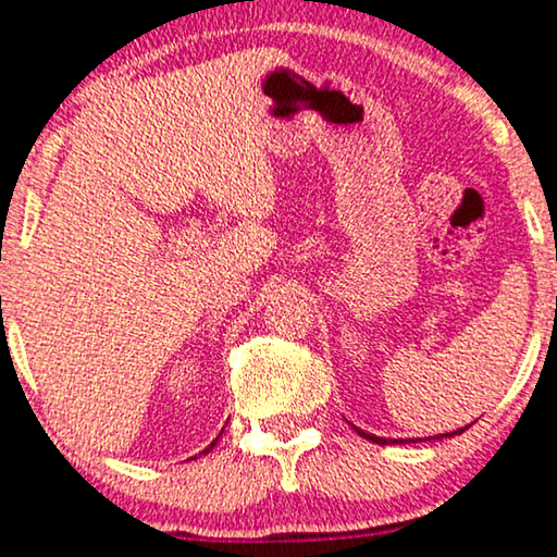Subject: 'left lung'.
Listing matches in <instances>:
<instances>
[{
	"mask_svg": "<svg viewBox=\"0 0 557 557\" xmlns=\"http://www.w3.org/2000/svg\"><path fill=\"white\" fill-rule=\"evenodd\" d=\"M352 429L360 433L362 438H368V441H372V444H380V446H385V444H406V441H398V438H383V436H372V433H364L362 429H357V425H352ZM469 425H463V429H459V431H454V433H438V436H431V438H448V436H459V433H463L467 431ZM408 441H413V438H408ZM416 441H421V438H416ZM413 441V444H416Z\"/></svg>",
	"mask_w": 557,
	"mask_h": 557,
	"instance_id": "left-lung-1",
	"label": "left lung"
}]
</instances>
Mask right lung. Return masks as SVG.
<instances>
[{
    "mask_svg": "<svg viewBox=\"0 0 557 557\" xmlns=\"http://www.w3.org/2000/svg\"><path fill=\"white\" fill-rule=\"evenodd\" d=\"M215 444H218V438H215V441H212V444H210L208 448H205V451H202V454H208V451H212V446H215ZM193 459H197V456H193Z\"/></svg>",
    "mask_w": 557,
    "mask_h": 557,
    "instance_id": "1",
    "label": "right lung"
}]
</instances>
